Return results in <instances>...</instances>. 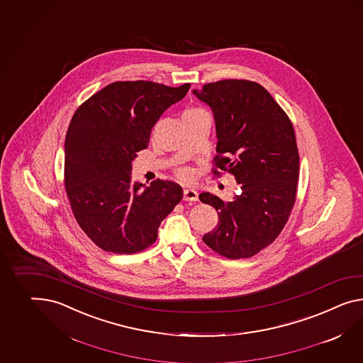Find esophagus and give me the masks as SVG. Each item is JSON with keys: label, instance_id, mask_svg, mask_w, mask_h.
Returning a JSON list of instances; mask_svg holds the SVG:
<instances>
[{"label": "esophagus", "instance_id": "esophagus-1", "mask_svg": "<svg viewBox=\"0 0 363 363\" xmlns=\"http://www.w3.org/2000/svg\"><path fill=\"white\" fill-rule=\"evenodd\" d=\"M183 199L186 201H197L199 200V194L196 192L195 189L186 188V189H184V192H183Z\"/></svg>", "mask_w": 363, "mask_h": 363}]
</instances>
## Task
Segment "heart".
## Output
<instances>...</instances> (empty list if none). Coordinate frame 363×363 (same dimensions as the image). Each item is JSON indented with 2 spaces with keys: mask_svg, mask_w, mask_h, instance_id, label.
<instances>
[{
  "mask_svg": "<svg viewBox=\"0 0 363 363\" xmlns=\"http://www.w3.org/2000/svg\"><path fill=\"white\" fill-rule=\"evenodd\" d=\"M199 112H204V111H201V109H199V108H188L186 112L183 113V114ZM177 177H180V179H183V180H189L191 177H192V174H191V171H189L188 168H179L177 171Z\"/></svg>",
  "mask_w": 363,
  "mask_h": 363,
  "instance_id": "1",
  "label": "heart"
}]
</instances>
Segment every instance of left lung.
<instances>
[{"label": "left lung", "mask_w": 363, "mask_h": 363, "mask_svg": "<svg viewBox=\"0 0 363 363\" xmlns=\"http://www.w3.org/2000/svg\"><path fill=\"white\" fill-rule=\"evenodd\" d=\"M194 94L213 112L214 177L226 171L242 189L229 203L200 194L218 213L217 226L203 241L225 258H250L278 238L296 201L300 167L292 122L255 82L220 80Z\"/></svg>", "instance_id": "8db88e82"}]
</instances>
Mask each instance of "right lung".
<instances>
[{"instance_id": "obj_1", "label": "right lung", "mask_w": 363, "mask_h": 363, "mask_svg": "<svg viewBox=\"0 0 363 363\" xmlns=\"http://www.w3.org/2000/svg\"><path fill=\"white\" fill-rule=\"evenodd\" d=\"M191 84L137 80L109 84L84 101L65 143V186L74 218L104 251L134 254L158 238L160 223L183 199L182 186L157 179L131 183V160L149 145L159 117Z\"/></svg>"}]
</instances>
